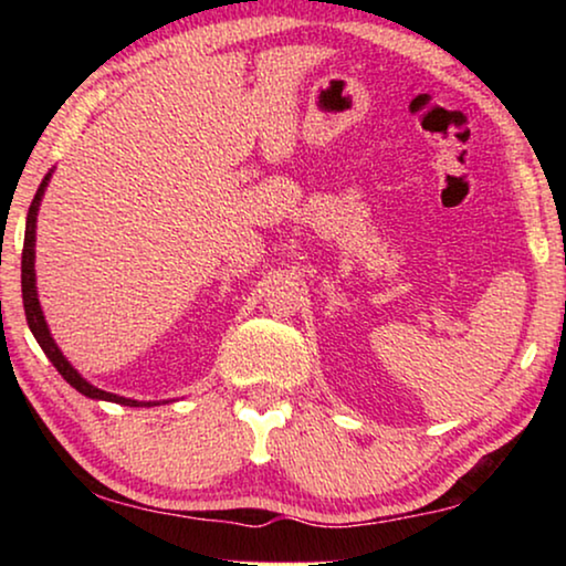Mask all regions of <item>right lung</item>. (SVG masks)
<instances>
[{
  "instance_id": "right-lung-1",
  "label": "right lung",
  "mask_w": 566,
  "mask_h": 566,
  "mask_svg": "<svg viewBox=\"0 0 566 566\" xmlns=\"http://www.w3.org/2000/svg\"><path fill=\"white\" fill-rule=\"evenodd\" d=\"M49 180H51V172L43 177L41 188H38L33 203H30L28 223H25V244H22V306H25L28 327H30V332H33V337L38 339V345L43 347V353L49 355V360L53 363V366H56L59 374L64 376V381L72 384L76 391L84 394V397L115 401V405H126V407H154V405H159V401H136V399H126V397H118V394L97 389V386H92L87 378H82L80 374H76V368L64 358V353L59 350V345L53 343L49 324H45L41 301H38V291H35V221H38V208H41L43 192H45V188H49Z\"/></svg>"
}]
</instances>
